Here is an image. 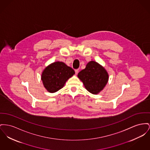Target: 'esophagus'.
I'll list each match as a JSON object with an SVG mask.
<instances>
[{"instance_id": "esophagus-1", "label": "esophagus", "mask_w": 150, "mask_h": 150, "mask_svg": "<svg viewBox=\"0 0 150 150\" xmlns=\"http://www.w3.org/2000/svg\"><path fill=\"white\" fill-rule=\"evenodd\" d=\"M75 74L77 75V74H78V72H79V70H78V69H76V70H75Z\"/></svg>"}]
</instances>
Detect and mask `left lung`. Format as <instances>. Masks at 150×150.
<instances>
[{
    "label": "left lung",
    "instance_id": "obj_1",
    "mask_svg": "<svg viewBox=\"0 0 150 150\" xmlns=\"http://www.w3.org/2000/svg\"><path fill=\"white\" fill-rule=\"evenodd\" d=\"M78 77L90 93L97 95L105 87L109 75L105 68L95 61L88 62L84 69L80 71Z\"/></svg>",
    "mask_w": 150,
    "mask_h": 150
}]
</instances>
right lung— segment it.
Segmentation results:
<instances>
[{"label": "right lung", "mask_w": 150, "mask_h": 150, "mask_svg": "<svg viewBox=\"0 0 150 150\" xmlns=\"http://www.w3.org/2000/svg\"><path fill=\"white\" fill-rule=\"evenodd\" d=\"M75 74L74 70L64 62H54L45 68L41 80L45 88L50 93H54L63 88L69 78Z\"/></svg>", "instance_id": "1"}]
</instances>
